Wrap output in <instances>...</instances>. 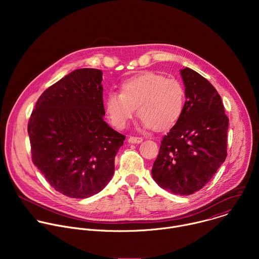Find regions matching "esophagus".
<instances>
[{"label":"esophagus","instance_id":"esophagus-1","mask_svg":"<svg viewBox=\"0 0 259 259\" xmlns=\"http://www.w3.org/2000/svg\"><path fill=\"white\" fill-rule=\"evenodd\" d=\"M143 140L142 137H136V136H130L128 138L129 143H140Z\"/></svg>","mask_w":259,"mask_h":259}]
</instances>
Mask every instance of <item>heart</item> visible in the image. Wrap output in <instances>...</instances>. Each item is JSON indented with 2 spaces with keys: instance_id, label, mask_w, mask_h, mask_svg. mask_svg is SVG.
<instances>
[{
  "instance_id": "heart-1",
  "label": "heart",
  "mask_w": 259,
  "mask_h": 259,
  "mask_svg": "<svg viewBox=\"0 0 259 259\" xmlns=\"http://www.w3.org/2000/svg\"><path fill=\"white\" fill-rule=\"evenodd\" d=\"M184 102L186 91L178 80L146 71L123 82L120 94L108 93L104 106L110 123L119 129L127 127L137 108L144 125L165 130L178 121Z\"/></svg>"
}]
</instances>
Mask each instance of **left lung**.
Here are the masks:
<instances>
[{
  "mask_svg": "<svg viewBox=\"0 0 259 259\" xmlns=\"http://www.w3.org/2000/svg\"><path fill=\"white\" fill-rule=\"evenodd\" d=\"M180 75L187 100L180 118L161 141L152 175L161 188L189 196L208 183L226 161L229 118L207 79L189 67Z\"/></svg>",
  "mask_w": 259,
  "mask_h": 259,
  "instance_id": "8db88e82",
  "label": "left lung"
}]
</instances>
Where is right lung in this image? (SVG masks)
<instances>
[{"mask_svg": "<svg viewBox=\"0 0 259 259\" xmlns=\"http://www.w3.org/2000/svg\"><path fill=\"white\" fill-rule=\"evenodd\" d=\"M102 71L80 68L46 89L30 115L31 159L62 195L98 194L115 172L125 136L104 121Z\"/></svg>", "mask_w": 259, "mask_h": 259, "instance_id": "1", "label": "right lung"}]
</instances>
